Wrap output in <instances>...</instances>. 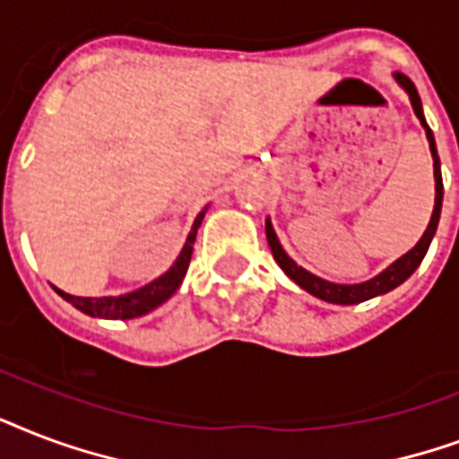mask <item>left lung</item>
Returning a JSON list of instances; mask_svg holds the SVG:
<instances>
[{"instance_id":"8db88e82","label":"left lung","mask_w":459,"mask_h":459,"mask_svg":"<svg viewBox=\"0 0 459 459\" xmlns=\"http://www.w3.org/2000/svg\"><path fill=\"white\" fill-rule=\"evenodd\" d=\"M397 83L403 85L407 95H410L411 108H414V115L419 117V122L426 129V138H429V148H431L433 155V177H436V205H433V215L431 222L426 227L424 237L417 241V247L407 251L403 258H397L390 268H385L381 275H376L374 280H368V282H361V285H335V282H325V280L316 278L311 273H307L304 268H299L297 263L285 254V248L280 247L278 237H275V230L270 225V220L265 222V237H268L270 251H273V258L278 261V265L285 270L287 275L301 287V290H307L308 294H314L318 299L330 301V304H359V301L366 299H374L378 294H385L390 290H395L397 285H403L404 280L410 278L411 273L419 268V263L424 261L426 251H429V244H431L433 234H436V227H438V218H440V205H443V179H440V162H438V152H436V141H433V134L429 129V124L424 119V112H421V100H419V93L414 83H411L410 78L404 76L397 71L395 74Z\"/></svg>"}]
</instances>
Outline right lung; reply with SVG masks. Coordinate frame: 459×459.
I'll return each instance as SVG.
<instances>
[{
	"label": "right lung",
	"instance_id": "1",
	"mask_svg": "<svg viewBox=\"0 0 459 459\" xmlns=\"http://www.w3.org/2000/svg\"><path fill=\"white\" fill-rule=\"evenodd\" d=\"M205 212H201L191 227L189 237H186V244L181 248L179 258L174 263L172 268L167 270L162 278H158L151 285H145L143 290H138V292L124 294V297H100V299H93V297H71V294L62 292V290H56L59 297L74 304L78 311H83L88 316H95V318H136V316H143L152 308H158L162 301H167L172 297L177 290H179L181 280L186 275V268H189L191 263V254H194V241H196V232L198 227H201V220H204Z\"/></svg>",
	"mask_w": 459,
	"mask_h": 459
}]
</instances>
